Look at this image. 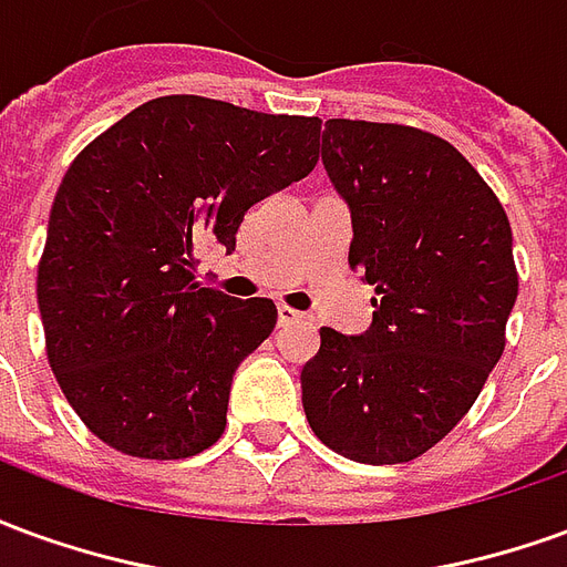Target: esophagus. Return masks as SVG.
<instances>
[{
    "mask_svg": "<svg viewBox=\"0 0 567 567\" xmlns=\"http://www.w3.org/2000/svg\"><path fill=\"white\" fill-rule=\"evenodd\" d=\"M276 312H279V324H295V321H300L303 319V316H300V312H297V309H291V307H285V303H279V307H276Z\"/></svg>",
    "mask_w": 567,
    "mask_h": 567,
    "instance_id": "esophagus-1",
    "label": "esophagus"
}]
</instances>
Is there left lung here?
Segmentation results:
<instances>
[{"label":"left lung","instance_id":"left-lung-1","mask_svg":"<svg viewBox=\"0 0 567 567\" xmlns=\"http://www.w3.org/2000/svg\"><path fill=\"white\" fill-rule=\"evenodd\" d=\"M321 163L352 212L349 267L373 321L321 328L300 370L316 437L361 464L413 462L474 406L516 303L504 206L450 142L401 124L324 121Z\"/></svg>","mask_w":567,"mask_h":567}]
</instances>
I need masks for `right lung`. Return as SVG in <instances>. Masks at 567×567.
Segmentation results:
<instances>
[{
	"mask_svg": "<svg viewBox=\"0 0 567 567\" xmlns=\"http://www.w3.org/2000/svg\"><path fill=\"white\" fill-rule=\"evenodd\" d=\"M319 133V117L161 96L72 161L35 291L56 382L112 450L169 462L224 434L276 307L206 288L197 255L234 251L246 212L312 173Z\"/></svg>",
	"mask_w": 567,
	"mask_h": 567,
	"instance_id": "obj_1",
	"label": "right lung"
}]
</instances>
